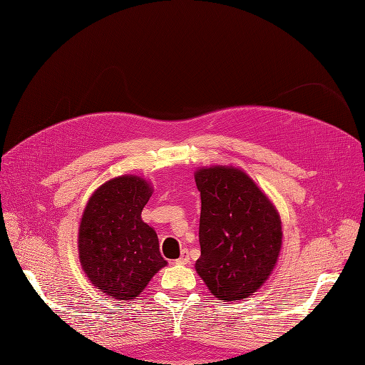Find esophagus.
Returning <instances> with one entry per match:
<instances>
[{
	"label": "esophagus",
	"mask_w": 365,
	"mask_h": 365,
	"mask_svg": "<svg viewBox=\"0 0 365 365\" xmlns=\"http://www.w3.org/2000/svg\"><path fill=\"white\" fill-rule=\"evenodd\" d=\"M189 262H190V256H189V251H187V250H182L180 259L175 260L176 264H187Z\"/></svg>",
	"instance_id": "34e87169"
}]
</instances>
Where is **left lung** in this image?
<instances>
[{
  "instance_id": "obj_1",
  "label": "left lung",
  "mask_w": 365,
  "mask_h": 365,
  "mask_svg": "<svg viewBox=\"0 0 365 365\" xmlns=\"http://www.w3.org/2000/svg\"><path fill=\"white\" fill-rule=\"evenodd\" d=\"M195 181L201 192L196 272L216 298H247L269 277L277 262L282 247L277 210L239 169H200Z\"/></svg>"
}]
</instances>
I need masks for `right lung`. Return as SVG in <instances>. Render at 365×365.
Listing matches in <instances>:
<instances>
[{
    "mask_svg": "<svg viewBox=\"0 0 365 365\" xmlns=\"http://www.w3.org/2000/svg\"><path fill=\"white\" fill-rule=\"evenodd\" d=\"M152 195L140 176H118L98 187L79 228V257L88 279L115 300H132L168 264L155 230L141 220Z\"/></svg>",
    "mask_w": 365,
    "mask_h": 365,
    "instance_id": "1",
    "label": "right lung"
}]
</instances>
